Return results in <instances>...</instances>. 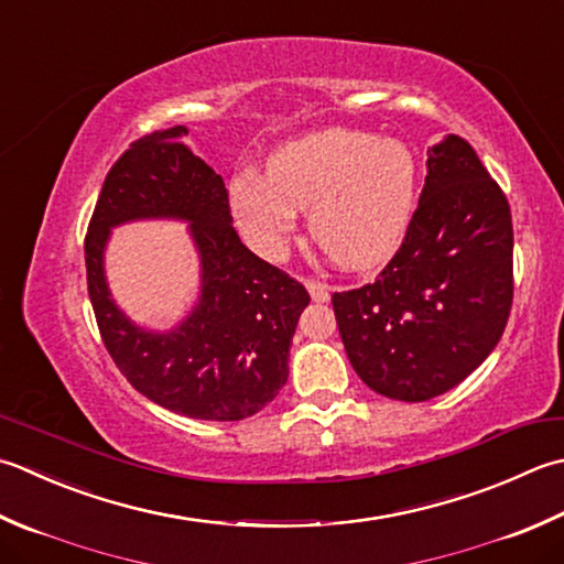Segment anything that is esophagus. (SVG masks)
<instances>
[{"mask_svg": "<svg viewBox=\"0 0 564 564\" xmlns=\"http://www.w3.org/2000/svg\"><path fill=\"white\" fill-rule=\"evenodd\" d=\"M305 285H307V291H311V295H313V301H315V303H327V301H329V289H327V283H323V281H315V279H307V281H305Z\"/></svg>", "mask_w": 564, "mask_h": 564, "instance_id": "esophagus-1", "label": "esophagus"}]
</instances>
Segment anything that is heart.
<instances>
[{"label": "heart", "instance_id": "obj_1", "mask_svg": "<svg viewBox=\"0 0 564 564\" xmlns=\"http://www.w3.org/2000/svg\"><path fill=\"white\" fill-rule=\"evenodd\" d=\"M417 163L408 143L359 129H325L285 143L269 159L267 178L239 173L229 205L239 227L273 253L311 209L317 249L347 271L379 267L399 249L413 219Z\"/></svg>", "mask_w": 564, "mask_h": 564}]
</instances>
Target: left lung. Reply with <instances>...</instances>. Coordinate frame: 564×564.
<instances>
[{"instance_id":"8db88e82","label":"left lung","mask_w":564,"mask_h":564,"mask_svg":"<svg viewBox=\"0 0 564 564\" xmlns=\"http://www.w3.org/2000/svg\"><path fill=\"white\" fill-rule=\"evenodd\" d=\"M513 303V225L503 191L469 143L427 151L403 245L373 283L333 293L347 357L386 399L455 389L499 345Z\"/></svg>"}]
</instances>
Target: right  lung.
Wrapping results in <instances>:
<instances>
[{"mask_svg": "<svg viewBox=\"0 0 564 564\" xmlns=\"http://www.w3.org/2000/svg\"><path fill=\"white\" fill-rule=\"evenodd\" d=\"M185 127L153 131L109 169L85 237L87 293L109 357L139 393L195 421H241L289 379L305 285L241 245L223 175L185 147ZM185 218L202 253V301L171 334L121 314L104 279L108 229L131 218Z\"/></svg>", "mask_w": 564, "mask_h": 564, "instance_id": "right-lung-1", "label": "right lung"}]
</instances>
